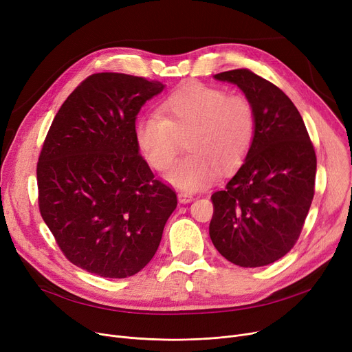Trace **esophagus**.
Masks as SVG:
<instances>
[{
    "mask_svg": "<svg viewBox=\"0 0 352 352\" xmlns=\"http://www.w3.org/2000/svg\"><path fill=\"white\" fill-rule=\"evenodd\" d=\"M192 199H194V195L190 192H179L178 194V201L181 202V204H188V202H191Z\"/></svg>",
    "mask_w": 352,
    "mask_h": 352,
    "instance_id": "obj_1",
    "label": "esophagus"
}]
</instances>
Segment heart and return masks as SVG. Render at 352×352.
Returning a JSON list of instances; mask_svg holds the SVG:
<instances>
[{
	"mask_svg": "<svg viewBox=\"0 0 352 352\" xmlns=\"http://www.w3.org/2000/svg\"><path fill=\"white\" fill-rule=\"evenodd\" d=\"M255 135L252 104L239 94L201 82H190L165 98L160 116H142L135 122V141L153 168L164 171L186 138L190 153L178 160L165 179L184 191L212 184L219 173L231 171L251 150Z\"/></svg>",
	"mask_w": 352,
	"mask_h": 352,
	"instance_id": "heart-1",
	"label": "heart"
}]
</instances>
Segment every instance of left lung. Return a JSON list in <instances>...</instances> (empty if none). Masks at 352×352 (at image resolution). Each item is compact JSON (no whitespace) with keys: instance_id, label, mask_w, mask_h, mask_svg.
Returning a JSON list of instances; mask_svg holds the SVG:
<instances>
[{"instance_id":"1","label":"left lung","mask_w":352,"mask_h":352,"mask_svg":"<svg viewBox=\"0 0 352 352\" xmlns=\"http://www.w3.org/2000/svg\"><path fill=\"white\" fill-rule=\"evenodd\" d=\"M254 107L255 135L243 165L212 194L210 236L235 265L275 263L297 243L314 198L317 157L297 107L247 68L219 72Z\"/></svg>"}]
</instances>
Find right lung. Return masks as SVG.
Here are the masks:
<instances>
[{
	"instance_id": "right-lung-1",
	"label": "right lung",
	"mask_w": 352,
	"mask_h": 352,
	"mask_svg": "<svg viewBox=\"0 0 352 352\" xmlns=\"http://www.w3.org/2000/svg\"><path fill=\"white\" fill-rule=\"evenodd\" d=\"M165 88L118 72L84 80L55 116L36 165L38 206L74 265L104 278L141 271L158 250L175 192L140 155L135 120Z\"/></svg>"
}]
</instances>
